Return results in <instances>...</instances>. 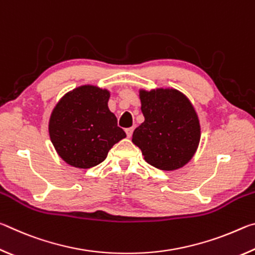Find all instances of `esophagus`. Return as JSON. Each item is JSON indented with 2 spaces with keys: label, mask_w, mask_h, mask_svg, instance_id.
Here are the masks:
<instances>
[{
  "label": "esophagus",
  "mask_w": 255,
  "mask_h": 255,
  "mask_svg": "<svg viewBox=\"0 0 255 255\" xmlns=\"http://www.w3.org/2000/svg\"><path fill=\"white\" fill-rule=\"evenodd\" d=\"M132 131H133V128H132V127L126 128V135H127V137H131Z\"/></svg>",
  "instance_id": "1"
}]
</instances>
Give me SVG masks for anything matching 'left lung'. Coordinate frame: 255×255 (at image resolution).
Listing matches in <instances>:
<instances>
[{
    "instance_id": "obj_1",
    "label": "left lung",
    "mask_w": 255,
    "mask_h": 255,
    "mask_svg": "<svg viewBox=\"0 0 255 255\" xmlns=\"http://www.w3.org/2000/svg\"><path fill=\"white\" fill-rule=\"evenodd\" d=\"M145 120L132 133V143L145 161L163 171L190 162L200 141L199 118L192 103L175 89L139 90Z\"/></svg>"
}]
</instances>
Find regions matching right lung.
<instances>
[{
  "instance_id": "1",
  "label": "right lung",
  "mask_w": 255,
  "mask_h": 255,
  "mask_svg": "<svg viewBox=\"0 0 255 255\" xmlns=\"http://www.w3.org/2000/svg\"><path fill=\"white\" fill-rule=\"evenodd\" d=\"M110 92L82 85L67 92L51 112L48 131L59 157L68 165L90 169L103 162L112 146L126 137L108 108Z\"/></svg>"
}]
</instances>
